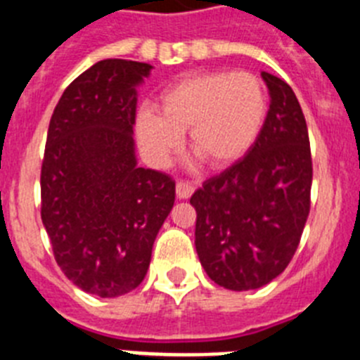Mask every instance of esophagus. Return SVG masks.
Returning a JSON list of instances; mask_svg holds the SVG:
<instances>
[{
  "label": "esophagus",
  "mask_w": 360,
  "mask_h": 360,
  "mask_svg": "<svg viewBox=\"0 0 360 360\" xmlns=\"http://www.w3.org/2000/svg\"><path fill=\"white\" fill-rule=\"evenodd\" d=\"M193 193H195V186H193L191 182H186V180L176 182V198L187 200Z\"/></svg>",
  "instance_id": "esophagus-1"
}]
</instances>
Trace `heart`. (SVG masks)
Returning a JSON list of instances; mask_svg holds the SVG:
<instances>
[{"label": "heart", "instance_id": "heart-1", "mask_svg": "<svg viewBox=\"0 0 360 360\" xmlns=\"http://www.w3.org/2000/svg\"><path fill=\"white\" fill-rule=\"evenodd\" d=\"M269 111L263 82L249 72H207L180 79L162 91L158 113L136 117V139L146 157L165 165L182 146L211 167L240 160L259 136Z\"/></svg>", "mask_w": 360, "mask_h": 360}]
</instances>
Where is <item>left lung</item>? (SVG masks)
Listing matches in <instances>:
<instances>
[{
  "label": "left lung",
  "mask_w": 360,
  "mask_h": 360,
  "mask_svg": "<svg viewBox=\"0 0 360 360\" xmlns=\"http://www.w3.org/2000/svg\"><path fill=\"white\" fill-rule=\"evenodd\" d=\"M270 108L243 158L191 196L195 245L209 278L229 290L259 288L287 269L310 212L311 153L290 86L262 73Z\"/></svg>",
  "instance_id": "8db88e82"
}]
</instances>
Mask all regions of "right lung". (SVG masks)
<instances>
[{"label":"right lung","mask_w":360,"mask_h":360,"mask_svg":"<svg viewBox=\"0 0 360 360\" xmlns=\"http://www.w3.org/2000/svg\"><path fill=\"white\" fill-rule=\"evenodd\" d=\"M153 66L104 59L81 73L50 119L41 219L66 278L98 297L136 288L173 209L174 180L136 165V86Z\"/></svg>","instance_id":"obj_1"}]
</instances>
